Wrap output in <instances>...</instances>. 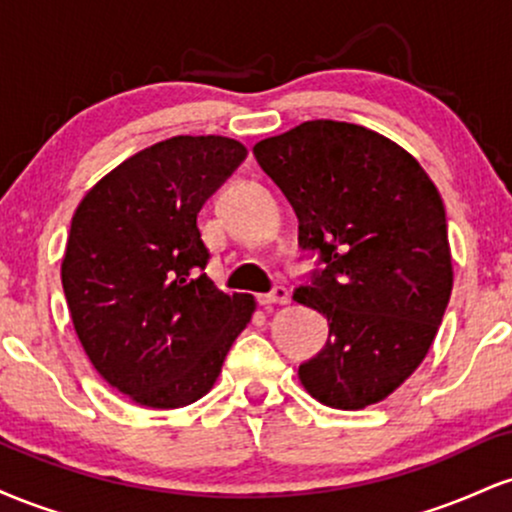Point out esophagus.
Listing matches in <instances>:
<instances>
[{
    "label": "esophagus",
    "instance_id": "esophagus-1",
    "mask_svg": "<svg viewBox=\"0 0 512 512\" xmlns=\"http://www.w3.org/2000/svg\"><path fill=\"white\" fill-rule=\"evenodd\" d=\"M262 305H286L289 303V289L286 286H276L272 293H264L260 296Z\"/></svg>",
    "mask_w": 512,
    "mask_h": 512
}]
</instances>
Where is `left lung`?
<instances>
[{
  "instance_id": "8db88e82",
  "label": "left lung",
  "mask_w": 512,
  "mask_h": 512,
  "mask_svg": "<svg viewBox=\"0 0 512 512\" xmlns=\"http://www.w3.org/2000/svg\"><path fill=\"white\" fill-rule=\"evenodd\" d=\"M325 269L293 301L327 317V346L298 368L332 409L383 402L421 366L452 293L438 187L407 149L361 125L310 120L252 149Z\"/></svg>"
}]
</instances>
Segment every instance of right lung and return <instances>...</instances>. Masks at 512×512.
I'll return each instance as SVG.
<instances>
[{"label":"right lung","instance_id":"obj_1","mask_svg":"<svg viewBox=\"0 0 512 512\" xmlns=\"http://www.w3.org/2000/svg\"><path fill=\"white\" fill-rule=\"evenodd\" d=\"M248 149L170 137L103 175L76 207L62 286L98 375L149 409H178L214 387L257 303L219 291L197 216Z\"/></svg>","mask_w":512,"mask_h":512}]
</instances>
